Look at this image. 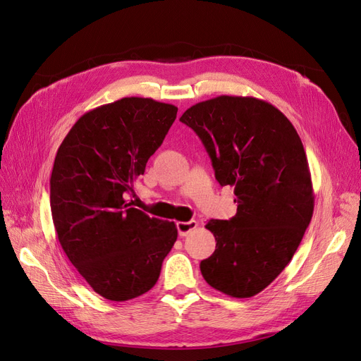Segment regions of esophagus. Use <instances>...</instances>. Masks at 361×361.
I'll list each match as a JSON object with an SVG mask.
<instances>
[{
  "mask_svg": "<svg viewBox=\"0 0 361 361\" xmlns=\"http://www.w3.org/2000/svg\"><path fill=\"white\" fill-rule=\"evenodd\" d=\"M199 226V223L195 220H191V221H178L176 223V227H178V233L180 238L187 236L188 233H191L195 227Z\"/></svg>",
  "mask_w": 361,
  "mask_h": 361,
  "instance_id": "1",
  "label": "esophagus"
}]
</instances>
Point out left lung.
I'll list each match as a JSON object with an SVG mask.
<instances>
[{
	"mask_svg": "<svg viewBox=\"0 0 361 361\" xmlns=\"http://www.w3.org/2000/svg\"><path fill=\"white\" fill-rule=\"evenodd\" d=\"M180 122L197 134L221 187H235L236 215L211 220L215 251L203 279L233 298L264 290L286 268L307 228L314 195L307 157L289 118L251 96H216Z\"/></svg>",
	"mask_w": 361,
	"mask_h": 361,
	"instance_id": "1",
	"label": "left lung"
}]
</instances>
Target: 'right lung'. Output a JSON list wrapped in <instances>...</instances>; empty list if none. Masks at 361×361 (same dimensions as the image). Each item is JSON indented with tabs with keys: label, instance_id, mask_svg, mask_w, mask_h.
Instances as JSON below:
<instances>
[{
	"label": "right lung",
	"instance_id": "right-lung-1",
	"mask_svg": "<svg viewBox=\"0 0 361 361\" xmlns=\"http://www.w3.org/2000/svg\"><path fill=\"white\" fill-rule=\"evenodd\" d=\"M178 108L123 97L78 118L57 150L51 212L64 253L101 297L128 301L155 286L178 239L173 221L126 202L162 145Z\"/></svg>",
	"mask_w": 361,
	"mask_h": 361
}]
</instances>
